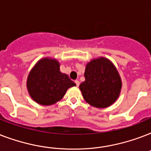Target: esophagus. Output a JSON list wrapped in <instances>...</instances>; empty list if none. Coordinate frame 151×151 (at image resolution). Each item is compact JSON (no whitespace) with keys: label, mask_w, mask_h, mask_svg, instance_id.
Segmentation results:
<instances>
[{"label":"esophagus","mask_w":151,"mask_h":151,"mask_svg":"<svg viewBox=\"0 0 151 151\" xmlns=\"http://www.w3.org/2000/svg\"><path fill=\"white\" fill-rule=\"evenodd\" d=\"M75 84H76V85H77V86H79V85H80V81H79L78 80H76L75 81Z\"/></svg>","instance_id":"obj_1"}]
</instances>
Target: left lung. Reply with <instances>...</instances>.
<instances>
[{
  "label": "left lung",
  "mask_w": 151,
  "mask_h": 151,
  "mask_svg": "<svg viewBox=\"0 0 151 151\" xmlns=\"http://www.w3.org/2000/svg\"><path fill=\"white\" fill-rule=\"evenodd\" d=\"M85 78L79 88L83 98L92 106L108 107L119 97L122 79L114 65L106 58L100 57L88 63Z\"/></svg>",
  "instance_id": "8db88e82"
}]
</instances>
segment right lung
Masks as SVG:
<instances>
[{"mask_svg":"<svg viewBox=\"0 0 151 151\" xmlns=\"http://www.w3.org/2000/svg\"><path fill=\"white\" fill-rule=\"evenodd\" d=\"M56 59L43 58L32 68L27 78L29 94L36 103L43 106L57 103L66 94L68 88L75 86L67 74L59 70Z\"/></svg>","mask_w":151,"mask_h":151,"instance_id":"1","label":"right lung"}]
</instances>
